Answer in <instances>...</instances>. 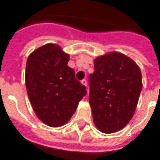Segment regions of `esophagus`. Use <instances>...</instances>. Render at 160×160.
Returning <instances> with one entry per match:
<instances>
[{
    "mask_svg": "<svg viewBox=\"0 0 160 160\" xmlns=\"http://www.w3.org/2000/svg\"><path fill=\"white\" fill-rule=\"evenodd\" d=\"M81 84L84 85V86H86V87H87V80L86 79H84V80H81Z\"/></svg>",
    "mask_w": 160,
    "mask_h": 160,
    "instance_id": "esophagus-1",
    "label": "esophagus"
}]
</instances>
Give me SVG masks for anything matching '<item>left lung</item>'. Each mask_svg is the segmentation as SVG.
<instances>
[{
	"label": "left lung",
	"instance_id": "8db88e82",
	"mask_svg": "<svg viewBox=\"0 0 160 160\" xmlns=\"http://www.w3.org/2000/svg\"><path fill=\"white\" fill-rule=\"evenodd\" d=\"M89 75V102L96 127L111 134L127 125L137 106L142 89L140 68L118 52L99 56Z\"/></svg>",
	"mask_w": 160,
	"mask_h": 160
}]
</instances>
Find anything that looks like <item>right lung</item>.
Masks as SVG:
<instances>
[{"label": "right lung", "instance_id": "right-lung-1", "mask_svg": "<svg viewBox=\"0 0 160 160\" xmlns=\"http://www.w3.org/2000/svg\"><path fill=\"white\" fill-rule=\"evenodd\" d=\"M69 56L58 45L48 43L28 57L26 87L37 117L50 127L69 120L87 94L86 87L68 66Z\"/></svg>", "mask_w": 160, "mask_h": 160}]
</instances>
